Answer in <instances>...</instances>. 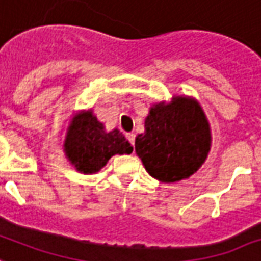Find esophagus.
<instances>
[{
	"mask_svg": "<svg viewBox=\"0 0 261 261\" xmlns=\"http://www.w3.org/2000/svg\"><path fill=\"white\" fill-rule=\"evenodd\" d=\"M126 137H127V139H128V142H130L131 145H133V146H134V141H135V135L133 134V133H127L126 134Z\"/></svg>",
	"mask_w": 261,
	"mask_h": 261,
	"instance_id": "1",
	"label": "esophagus"
}]
</instances>
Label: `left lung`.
Instances as JSON below:
<instances>
[{
	"mask_svg": "<svg viewBox=\"0 0 261 261\" xmlns=\"http://www.w3.org/2000/svg\"><path fill=\"white\" fill-rule=\"evenodd\" d=\"M211 133L200 105L175 98L157 104L145 119V133L135 138V152L153 178L176 182L194 174L210 152Z\"/></svg>",
	"mask_w": 261,
	"mask_h": 261,
	"instance_id": "1",
	"label": "left lung"
}]
</instances>
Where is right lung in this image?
<instances>
[{"instance_id": "obj_1", "label": "right lung", "mask_w": 261, "mask_h": 261, "mask_svg": "<svg viewBox=\"0 0 261 261\" xmlns=\"http://www.w3.org/2000/svg\"><path fill=\"white\" fill-rule=\"evenodd\" d=\"M64 150L69 162L85 174L97 172L113 154H130L133 146L119 130L105 133L91 112L79 115L72 120L65 138Z\"/></svg>"}]
</instances>
